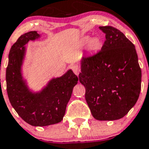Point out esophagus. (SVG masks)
Segmentation results:
<instances>
[{
  "label": "esophagus",
  "instance_id": "obj_1",
  "mask_svg": "<svg viewBox=\"0 0 149 149\" xmlns=\"http://www.w3.org/2000/svg\"><path fill=\"white\" fill-rule=\"evenodd\" d=\"M72 70H73V73L76 75H79V73H80V70H81L79 65H78V64H74V65H73Z\"/></svg>",
  "mask_w": 149,
  "mask_h": 149
}]
</instances>
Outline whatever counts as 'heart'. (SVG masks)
Segmentation results:
<instances>
[{
  "label": "heart",
  "mask_w": 149,
  "mask_h": 149,
  "mask_svg": "<svg viewBox=\"0 0 149 149\" xmlns=\"http://www.w3.org/2000/svg\"><path fill=\"white\" fill-rule=\"evenodd\" d=\"M88 39L85 38V40H88ZM102 42L101 40L99 37H94V38L91 39L89 42V48L91 50H97L100 48L101 47Z\"/></svg>",
  "instance_id": "b5f03b06"
}]
</instances>
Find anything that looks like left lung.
I'll return each instance as SVG.
<instances>
[{"label":"left lung","mask_w":149,"mask_h":149,"mask_svg":"<svg viewBox=\"0 0 149 149\" xmlns=\"http://www.w3.org/2000/svg\"><path fill=\"white\" fill-rule=\"evenodd\" d=\"M106 34L101 50L84 56L79 82L93 117L100 121L120 119L139 98L142 72L135 46L112 26H100Z\"/></svg>","instance_id":"8db88e82"}]
</instances>
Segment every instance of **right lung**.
<instances>
[{
	"label": "right lung",
	"mask_w": 149,
	"mask_h": 149,
	"mask_svg": "<svg viewBox=\"0 0 149 149\" xmlns=\"http://www.w3.org/2000/svg\"><path fill=\"white\" fill-rule=\"evenodd\" d=\"M40 37L37 31L20 36L10 49L6 70V91L12 107L25 122L32 126H48L61 121L78 77L71 70L52 79L42 91L33 94L22 79L21 67L24 45Z\"/></svg>",
	"instance_id": "add662e5"
}]
</instances>
